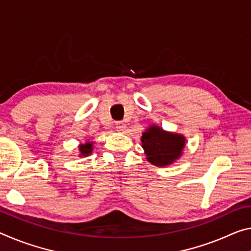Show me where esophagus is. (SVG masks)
Masks as SVG:
<instances>
[{"label":"esophagus","mask_w":251,"mask_h":251,"mask_svg":"<svg viewBox=\"0 0 251 251\" xmlns=\"http://www.w3.org/2000/svg\"><path fill=\"white\" fill-rule=\"evenodd\" d=\"M125 128H126V125L123 122H117L116 123V129L118 130V132H124Z\"/></svg>","instance_id":"34e87169"}]
</instances>
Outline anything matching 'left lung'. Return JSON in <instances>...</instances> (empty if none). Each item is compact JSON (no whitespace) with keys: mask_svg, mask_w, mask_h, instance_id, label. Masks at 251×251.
Returning <instances> with one entry per match:
<instances>
[{"mask_svg":"<svg viewBox=\"0 0 251 251\" xmlns=\"http://www.w3.org/2000/svg\"><path fill=\"white\" fill-rule=\"evenodd\" d=\"M142 147L146 160L155 166H166L180 158L185 146V137L151 125L142 135Z\"/></svg>","mask_w":251,"mask_h":251,"instance_id":"8db88e82","label":"left lung"}]
</instances>
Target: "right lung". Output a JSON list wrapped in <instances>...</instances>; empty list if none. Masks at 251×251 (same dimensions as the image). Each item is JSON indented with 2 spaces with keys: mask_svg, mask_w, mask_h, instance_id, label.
Instances as JSON below:
<instances>
[{
  "mask_svg": "<svg viewBox=\"0 0 251 251\" xmlns=\"http://www.w3.org/2000/svg\"><path fill=\"white\" fill-rule=\"evenodd\" d=\"M93 144L94 142H86L85 144L79 145V152H80V156H88L89 154L93 152Z\"/></svg>",
  "mask_w": 251,
  "mask_h": 251,
  "instance_id": "right-lung-1",
  "label": "right lung"
}]
</instances>
